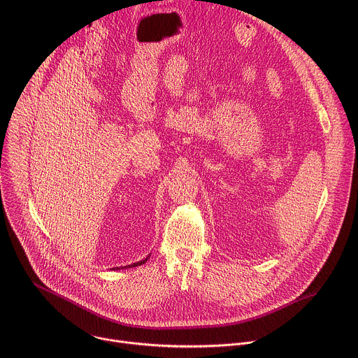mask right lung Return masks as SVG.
Masks as SVG:
<instances>
[{
  "mask_svg": "<svg viewBox=\"0 0 358 358\" xmlns=\"http://www.w3.org/2000/svg\"><path fill=\"white\" fill-rule=\"evenodd\" d=\"M149 257H150V256H148V257H146L145 260H142V262H139V263H135V264H131V266H127V267L129 268V267H136V266H142V264H145V263L148 262V259H149ZM127 267H122V268H127ZM110 270H121V268H117V267H116V268H110Z\"/></svg>",
  "mask_w": 358,
  "mask_h": 358,
  "instance_id": "1",
  "label": "right lung"
}]
</instances>
